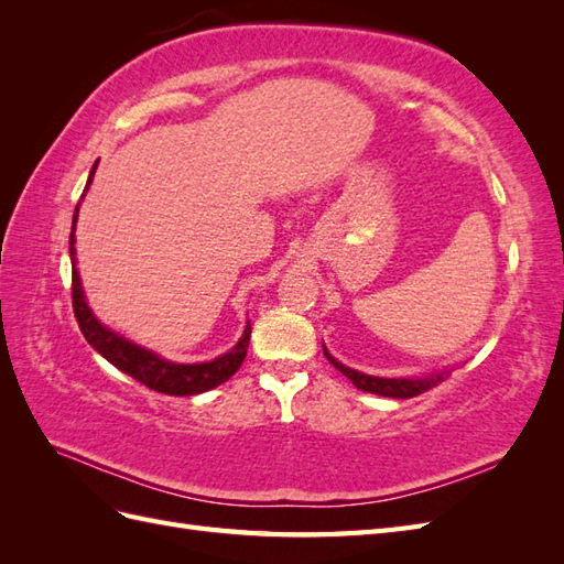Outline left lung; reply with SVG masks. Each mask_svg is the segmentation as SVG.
Instances as JSON below:
<instances>
[{
    "mask_svg": "<svg viewBox=\"0 0 564 564\" xmlns=\"http://www.w3.org/2000/svg\"><path fill=\"white\" fill-rule=\"evenodd\" d=\"M324 357H327V360L340 373H344V377H348L355 388H360L365 392H377V395H383V398H400V400L416 398V395H421V392L431 390L433 386H437L440 381H445L449 377V371H440V373H431V377H421V379H381V377H369V373L355 371L346 365H340L327 352V348H324Z\"/></svg>",
    "mask_w": 564,
    "mask_h": 564,
    "instance_id": "left-lung-1",
    "label": "left lung"
}]
</instances>
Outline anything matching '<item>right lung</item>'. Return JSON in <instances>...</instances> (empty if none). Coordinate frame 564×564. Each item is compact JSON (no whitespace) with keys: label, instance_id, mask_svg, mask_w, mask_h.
I'll return each mask as SVG.
<instances>
[{"label":"right lung","instance_id":"right-lung-1","mask_svg":"<svg viewBox=\"0 0 564 564\" xmlns=\"http://www.w3.org/2000/svg\"><path fill=\"white\" fill-rule=\"evenodd\" d=\"M98 164V162H96ZM96 164L89 174L87 187L94 181L96 174ZM77 212L79 204L75 207L73 216V232H70V256H73V311L77 317L79 329L84 338L89 340V346L98 350L106 357L110 365H115L119 371L129 373L131 379L143 383L150 390L164 392V395H197V392L212 390L220 383H226L232 373L240 369L247 357L249 348V336H251V322H247L242 338L237 340V346L228 350L226 355L216 357L212 362H202V365H176V362H166L160 355L150 352L141 346L131 344L124 336H119L110 332L108 327L100 324L94 313L89 311L87 301H84L82 292V282H79V272L75 268V224H77Z\"/></svg>","mask_w":564,"mask_h":564}]
</instances>
